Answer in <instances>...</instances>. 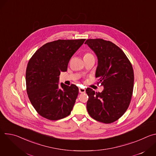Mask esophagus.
<instances>
[{
  "label": "esophagus",
  "instance_id": "esophagus-1",
  "mask_svg": "<svg viewBox=\"0 0 156 156\" xmlns=\"http://www.w3.org/2000/svg\"><path fill=\"white\" fill-rule=\"evenodd\" d=\"M79 92H80V93H84L86 92V90L84 88L80 87L79 88Z\"/></svg>",
  "mask_w": 156,
  "mask_h": 156
}]
</instances>
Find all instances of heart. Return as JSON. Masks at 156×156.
I'll use <instances>...</instances> for the list:
<instances>
[{
    "label": "heart",
    "instance_id": "1",
    "mask_svg": "<svg viewBox=\"0 0 156 156\" xmlns=\"http://www.w3.org/2000/svg\"><path fill=\"white\" fill-rule=\"evenodd\" d=\"M91 55V54H88V53H87V54H86L85 55H84V56H87V55Z\"/></svg>",
    "mask_w": 156,
    "mask_h": 156
}]
</instances>
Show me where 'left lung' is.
Segmentation results:
<instances>
[{
	"label": "left lung",
	"mask_w": 156,
	"mask_h": 156,
	"mask_svg": "<svg viewBox=\"0 0 156 156\" xmlns=\"http://www.w3.org/2000/svg\"><path fill=\"white\" fill-rule=\"evenodd\" d=\"M84 44L98 57L96 78L104 87L101 93L86 89L87 112L97 121L112 123L124 114L129 105L134 84L132 65L123 51L112 42L90 39Z\"/></svg>",
	"instance_id": "left-lung-1"
}]
</instances>
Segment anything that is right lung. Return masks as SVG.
<instances>
[{"label": "right lung", "instance_id": "1", "mask_svg": "<svg viewBox=\"0 0 156 156\" xmlns=\"http://www.w3.org/2000/svg\"><path fill=\"white\" fill-rule=\"evenodd\" d=\"M85 39L57 40L46 43L34 54L26 71L30 101L42 117L57 120L69 115L78 94V87L61 83V72L67 70L73 55Z\"/></svg>", "mask_w": 156, "mask_h": 156}]
</instances>
